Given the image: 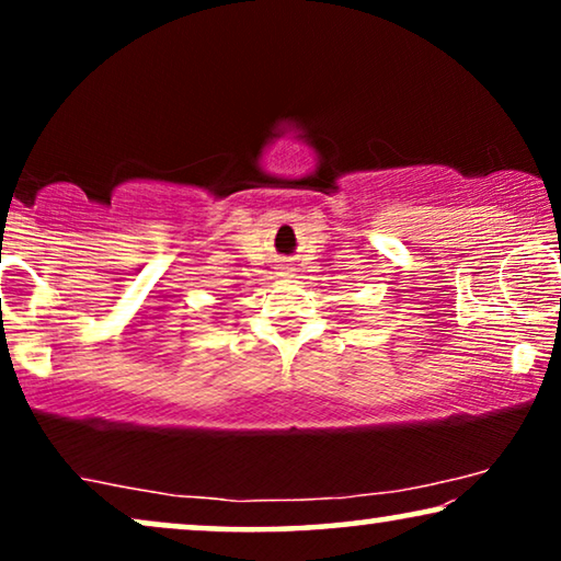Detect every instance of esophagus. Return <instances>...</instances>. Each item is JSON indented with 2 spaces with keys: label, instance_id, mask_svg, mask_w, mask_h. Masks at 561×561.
I'll use <instances>...</instances> for the list:
<instances>
[{
  "label": "esophagus",
  "instance_id": "obj_1",
  "mask_svg": "<svg viewBox=\"0 0 561 561\" xmlns=\"http://www.w3.org/2000/svg\"><path fill=\"white\" fill-rule=\"evenodd\" d=\"M294 273V267H280V275H290Z\"/></svg>",
  "mask_w": 561,
  "mask_h": 561
}]
</instances>
